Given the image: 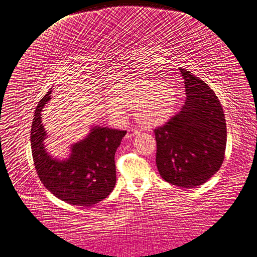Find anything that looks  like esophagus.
I'll use <instances>...</instances> for the list:
<instances>
[{
  "label": "esophagus",
  "instance_id": "34e87169",
  "mask_svg": "<svg viewBox=\"0 0 257 257\" xmlns=\"http://www.w3.org/2000/svg\"><path fill=\"white\" fill-rule=\"evenodd\" d=\"M139 132H140V130H139V129H137V128H130V129L128 130L127 137H128V138H131V137H134V136L138 135Z\"/></svg>",
  "mask_w": 257,
  "mask_h": 257
}]
</instances>
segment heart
<instances>
[{
    "instance_id": "1",
    "label": "heart",
    "mask_w": 257,
    "mask_h": 257,
    "mask_svg": "<svg viewBox=\"0 0 257 257\" xmlns=\"http://www.w3.org/2000/svg\"><path fill=\"white\" fill-rule=\"evenodd\" d=\"M116 97L127 105L137 107V118L141 123L155 126L171 116L176 105L177 93L170 84L143 80L117 88ZM111 110L121 113L122 107L112 102Z\"/></svg>"
}]
</instances>
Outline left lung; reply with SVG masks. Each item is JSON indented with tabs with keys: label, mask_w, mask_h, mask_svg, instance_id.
<instances>
[{
	"label": "left lung",
	"mask_w": 257,
	"mask_h": 257,
	"mask_svg": "<svg viewBox=\"0 0 257 257\" xmlns=\"http://www.w3.org/2000/svg\"><path fill=\"white\" fill-rule=\"evenodd\" d=\"M186 101L175 116L156 128V163L161 177L183 188L206 183L224 160L226 123L218 97L186 69Z\"/></svg>",
	"instance_id": "left-lung-1"
}]
</instances>
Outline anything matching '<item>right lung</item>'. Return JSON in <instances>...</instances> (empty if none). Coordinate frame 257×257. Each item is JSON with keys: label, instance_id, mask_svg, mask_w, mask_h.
Instances as JSON below:
<instances>
[{"label": "right lung", "instance_id": "obj_1", "mask_svg": "<svg viewBox=\"0 0 257 257\" xmlns=\"http://www.w3.org/2000/svg\"><path fill=\"white\" fill-rule=\"evenodd\" d=\"M52 88L39 101L31 129L32 155L44 186L60 200L88 207L109 195L116 183L114 157L126 131L95 126L88 136L71 145L69 158L55 159L45 146L48 138L41 111L51 99Z\"/></svg>", "mask_w": 257, "mask_h": 257}]
</instances>
